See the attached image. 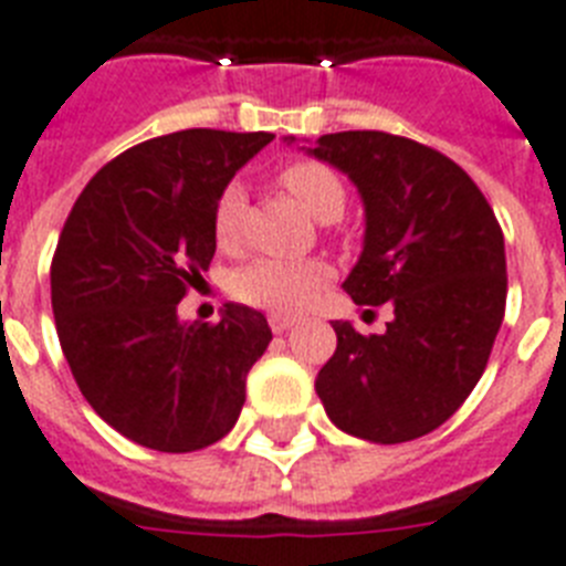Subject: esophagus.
<instances>
[{
  "instance_id": "esophagus-1",
  "label": "esophagus",
  "mask_w": 566,
  "mask_h": 566,
  "mask_svg": "<svg viewBox=\"0 0 566 566\" xmlns=\"http://www.w3.org/2000/svg\"><path fill=\"white\" fill-rule=\"evenodd\" d=\"M269 324H272L274 333H286L289 326L294 324V317L292 315H280V312H272V315H269Z\"/></svg>"
}]
</instances>
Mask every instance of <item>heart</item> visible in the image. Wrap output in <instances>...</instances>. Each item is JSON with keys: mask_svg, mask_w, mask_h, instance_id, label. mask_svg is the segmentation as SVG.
<instances>
[{"mask_svg": "<svg viewBox=\"0 0 566 566\" xmlns=\"http://www.w3.org/2000/svg\"><path fill=\"white\" fill-rule=\"evenodd\" d=\"M277 181L321 222H333L347 205L344 181L321 161L294 158L277 172ZM245 219V190L240 181L222 188L213 205V240L219 249H233L240 242ZM329 277V269L321 260H274L256 256L231 277V292L242 303L263 306L272 312H297Z\"/></svg>", "mask_w": 566, "mask_h": 566, "instance_id": "obj_1", "label": "heart"}]
</instances>
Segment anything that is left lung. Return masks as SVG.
<instances>
[{
	"label": "left lung",
	"mask_w": 566,
	"mask_h": 566,
	"mask_svg": "<svg viewBox=\"0 0 566 566\" xmlns=\"http://www.w3.org/2000/svg\"><path fill=\"white\" fill-rule=\"evenodd\" d=\"M310 156L347 172L364 199V251L344 292L358 306H394L381 335L335 321L338 347L315 390L340 431L381 446L417 440L454 417L492 356L506 312L503 231L440 149L349 129L321 135Z\"/></svg>",
	"instance_id": "8db88e82"
}]
</instances>
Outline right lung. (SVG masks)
Returning <instances> with one entry per match:
<instances>
[{"label":"right lung","instance_id":"right-lung-1","mask_svg":"<svg viewBox=\"0 0 566 566\" xmlns=\"http://www.w3.org/2000/svg\"><path fill=\"white\" fill-rule=\"evenodd\" d=\"M272 133L181 129L135 144L88 179L51 260L63 356L95 413L167 454L213 446L245 405V376L272 329L226 303L219 324L176 306L208 272L213 205Z\"/></svg>","mask_w":566,"mask_h":566}]
</instances>
